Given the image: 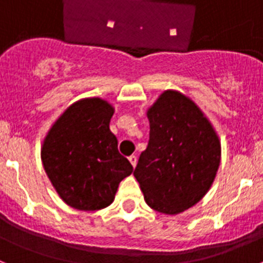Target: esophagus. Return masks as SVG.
<instances>
[{
	"mask_svg": "<svg viewBox=\"0 0 263 263\" xmlns=\"http://www.w3.org/2000/svg\"><path fill=\"white\" fill-rule=\"evenodd\" d=\"M129 162L132 163V166L136 167L137 166V157L136 155H130L129 157Z\"/></svg>",
	"mask_w": 263,
	"mask_h": 263,
	"instance_id": "obj_1",
	"label": "esophagus"
}]
</instances>
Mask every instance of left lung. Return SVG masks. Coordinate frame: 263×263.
Segmentation results:
<instances>
[{
  "instance_id": "1",
  "label": "left lung",
  "mask_w": 263,
  "mask_h": 263,
  "mask_svg": "<svg viewBox=\"0 0 263 263\" xmlns=\"http://www.w3.org/2000/svg\"><path fill=\"white\" fill-rule=\"evenodd\" d=\"M150 139L134 176L150 208L178 215L199 203L216 178L221 145L190 97L164 90L147 109Z\"/></svg>"
}]
</instances>
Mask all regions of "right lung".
I'll return each instance as SVG.
<instances>
[{
  "label": "right lung",
  "mask_w": 263,
  "mask_h": 263,
  "mask_svg": "<svg viewBox=\"0 0 263 263\" xmlns=\"http://www.w3.org/2000/svg\"><path fill=\"white\" fill-rule=\"evenodd\" d=\"M115 108L100 97L79 100L48 130L41 158L62 200L79 211L110 205L118 184L133 173L109 129Z\"/></svg>",
  "instance_id": "add662e5"
}]
</instances>
